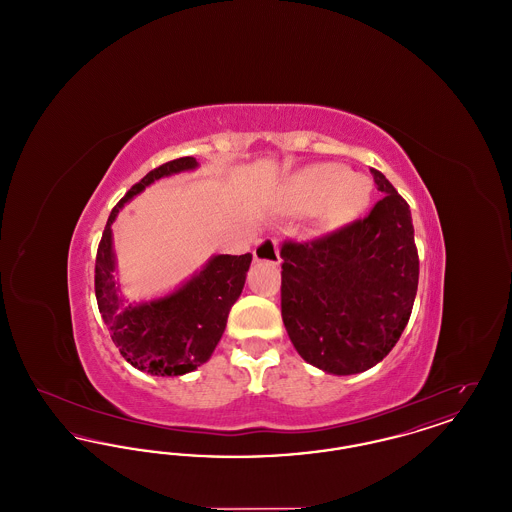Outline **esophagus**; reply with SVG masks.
I'll return each instance as SVG.
<instances>
[{
  "label": "esophagus",
  "mask_w": 512,
  "mask_h": 512,
  "mask_svg": "<svg viewBox=\"0 0 512 512\" xmlns=\"http://www.w3.org/2000/svg\"><path fill=\"white\" fill-rule=\"evenodd\" d=\"M253 257H255V261H267L272 265H280V261H282L280 259V249H278V244L274 240H263L261 244L255 247Z\"/></svg>",
  "instance_id": "esophagus-1"
}]
</instances>
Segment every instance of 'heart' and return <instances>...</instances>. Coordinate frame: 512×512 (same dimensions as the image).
I'll use <instances>...</instances> for the list:
<instances>
[{
    "mask_svg": "<svg viewBox=\"0 0 512 512\" xmlns=\"http://www.w3.org/2000/svg\"><path fill=\"white\" fill-rule=\"evenodd\" d=\"M290 194L297 207H318L320 219L336 226L365 211L372 195V184L365 174L347 172L336 163H320L293 176Z\"/></svg>",
    "mask_w": 512,
    "mask_h": 512,
    "instance_id": "b5f03b06",
    "label": "heart"
}]
</instances>
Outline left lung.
Listing matches in <instances>:
<instances>
[{
    "mask_svg": "<svg viewBox=\"0 0 512 512\" xmlns=\"http://www.w3.org/2000/svg\"><path fill=\"white\" fill-rule=\"evenodd\" d=\"M384 197L366 219L315 242H286L282 320L297 353L336 376L378 365L401 338L418 288L407 201L370 169Z\"/></svg>",
    "mask_w": 512,
    "mask_h": 512,
    "instance_id": "1",
    "label": "left lung"
}]
</instances>
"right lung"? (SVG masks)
Here are the masks:
<instances>
[{
  "label": "right lung",
  "instance_id": "1",
  "mask_svg": "<svg viewBox=\"0 0 512 512\" xmlns=\"http://www.w3.org/2000/svg\"><path fill=\"white\" fill-rule=\"evenodd\" d=\"M197 167L194 157H180L147 172L115 205L99 242V313L122 357L151 376H182L211 359L251 265V253L213 255L190 280L163 297L130 303L122 295L111 230L119 211L155 180Z\"/></svg>",
  "mask_w": 512,
  "mask_h": 512
}]
</instances>
